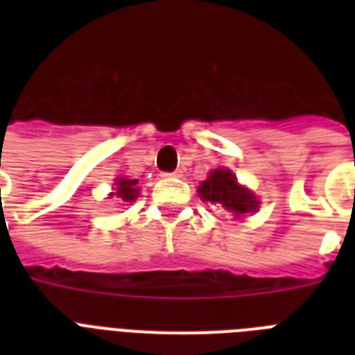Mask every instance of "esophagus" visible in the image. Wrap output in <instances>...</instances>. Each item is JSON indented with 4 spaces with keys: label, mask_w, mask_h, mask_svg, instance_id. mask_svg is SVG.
Here are the masks:
<instances>
[{
    "label": "esophagus",
    "mask_w": 355,
    "mask_h": 355,
    "mask_svg": "<svg viewBox=\"0 0 355 355\" xmlns=\"http://www.w3.org/2000/svg\"><path fill=\"white\" fill-rule=\"evenodd\" d=\"M180 175H182V173H180V171H175V173H162V177H166V178H169V177H180Z\"/></svg>",
    "instance_id": "obj_1"
}]
</instances>
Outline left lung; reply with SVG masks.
<instances>
[{
  "instance_id": "obj_1",
  "label": "left lung",
  "mask_w": 355,
  "mask_h": 355,
  "mask_svg": "<svg viewBox=\"0 0 355 355\" xmlns=\"http://www.w3.org/2000/svg\"><path fill=\"white\" fill-rule=\"evenodd\" d=\"M199 197L206 202L223 206L237 219L245 214L256 211L259 205L256 195L247 188H243L230 169H223V167L214 169L205 182H200Z\"/></svg>"
}]
</instances>
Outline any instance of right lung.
<instances>
[{"label":"right lung","mask_w":355,"mask_h":355,"mask_svg":"<svg viewBox=\"0 0 355 355\" xmlns=\"http://www.w3.org/2000/svg\"><path fill=\"white\" fill-rule=\"evenodd\" d=\"M138 180H130V178H116V189H114L110 197H116L121 202H132L138 197L139 189L136 188Z\"/></svg>","instance_id":"add662e5"}]
</instances>
